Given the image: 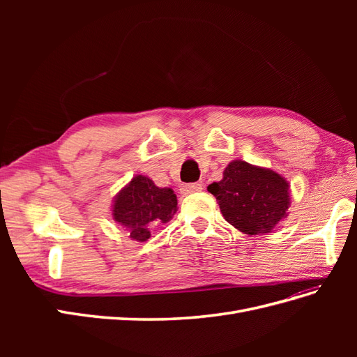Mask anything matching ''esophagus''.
Segmentation results:
<instances>
[{
  "label": "esophagus",
  "instance_id": "1",
  "mask_svg": "<svg viewBox=\"0 0 357 357\" xmlns=\"http://www.w3.org/2000/svg\"><path fill=\"white\" fill-rule=\"evenodd\" d=\"M201 190H202L201 183H189V185H185L181 188V193H185V195H189V193H195V192H201Z\"/></svg>",
  "mask_w": 357,
  "mask_h": 357
}]
</instances>
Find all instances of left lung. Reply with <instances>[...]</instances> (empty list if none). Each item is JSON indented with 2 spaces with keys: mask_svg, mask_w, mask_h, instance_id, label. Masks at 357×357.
<instances>
[{
  "mask_svg": "<svg viewBox=\"0 0 357 357\" xmlns=\"http://www.w3.org/2000/svg\"><path fill=\"white\" fill-rule=\"evenodd\" d=\"M207 189L218 199L226 222L248 235L271 232L290 205L289 183L282 176L244 160H232L223 178Z\"/></svg>",
  "mask_w": 357,
  "mask_h": 357,
  "instance_id": "left-lung-1",
  "label": "left lung"
}]
</instances>
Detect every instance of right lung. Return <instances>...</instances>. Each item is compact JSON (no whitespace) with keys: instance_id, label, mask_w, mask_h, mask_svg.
Listing matches in <instances>:
<instances>
[{"instance_id":"add662e5","label":"right lung","mask_w":357,"mask_h":357,"mask_svg":"<svg viewBox=\"0 0 357 357\" xmlns=\"http://www.w3.org/2000/svg\"><path fill=\"white\" fill-rule=\"evenodd\" d=\"M177 197L169 188H158L149 177L135 176L113 204V219L139 243L150 238V231L172 219Z\"/></svg>"}]
</instances>
